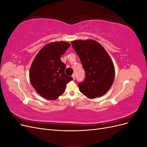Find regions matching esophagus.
Returning <instances> with one entry per match:
<instances>
[{"label":"esophagus","instance_id":"1","mask_svg":"<svg viewBox=\"0 0 147 147\" xmlns=\"http://www.w3.org/2000/svg\"><path fill=\"white\" fill-rule=\"evenodd\" d=\"M72 78H73V79H74V80H75V75L73 74V75H72Z\"/></svg>","mask_w":147,"mask_h":147}]
</instances>
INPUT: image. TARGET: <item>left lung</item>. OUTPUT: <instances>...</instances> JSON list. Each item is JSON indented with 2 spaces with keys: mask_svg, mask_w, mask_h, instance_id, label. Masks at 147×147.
<instances>
[{
  "mask_svg": "<svg viewBox=\"0 0 147 147\" xmlns=\"http://www.w3.org/2000/svg\"><path fill=\"white\" fill-rule=\"evenodd\" d=\"M73 48L85 71V78L78 83L80 92L88 98L101 97L112 86L115 67L110 56L100 43L94 40L72 42Z\"/></svg>",
  "mask_w": 147,
  "mask_h": 147,
  "instance_id": "8db88e82",
  "label": "left lung"
}]
</instances>
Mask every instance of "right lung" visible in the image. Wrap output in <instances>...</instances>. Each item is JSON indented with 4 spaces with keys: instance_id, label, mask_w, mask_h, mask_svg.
Instances as JSON below:
<instances>
[{
    "instance_id": "1",
    "label": "right lung",
    "mask_w": 147,
    "mask_h": 147,
    "mask_svg": "<svg viewBox=\"0 0 147 147\" xmlns=\"http://www.w3.org/2000/svg\"><path fill=\"white\" fill-rule=\"evenodd\" d=\"M70 47L66 42H51L44 46L34 58L29 71L32 86L38 94L55 100L63 94L66 84L73 78L65 74L66 68L61 56Z\"/></svg>"
}]
</instances>
